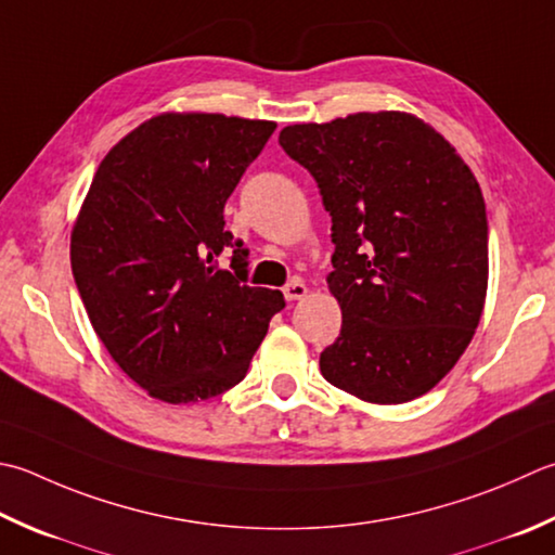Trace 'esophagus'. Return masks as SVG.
I'll return each instance as SVG.
<instances>
[{
    "label": "esophagus",
    "instance_id": "1",
    "mask_svg": "<svg viewBox=\"0 0 555 555\" xmlns=\"http://www.w3.org/2000/svg\"><path fill=\"white\" fill-rule=\"evenodd\" d=\"M284 296H286V300H291V302H293V300H302V298L308 296V286L302 284L300 279H293L291 284L284 286Z\"/></svg>",
    "mask_w": 555,
    "mask_h": 555
}]
</instances>
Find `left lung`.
<instances>
[{"mask_svg": "<svg viewBox=\"0 0 555 555\" xmlns=\"http://www.w3.org/2000/svg\"><path fill=\"white\" fill-rule=\"evenodd\" d=\"M332 216L341 332L320 353L327 383L371 404L430 392L466 351L488 288V221L474 172L416 115L383 111L291 125Z\"/></svg>", "mask_w": 555, "mask_h": 555, "instance_id": "8db88e82", "label": "left lung"}]
</instances>
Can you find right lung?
Segmentation results:
<instances>
[{
    "instance_id": "1",
    "label": "right lung",
    "mask_w": 555,
    "mask_h": 555,
    "mask_svg": "<svg viewBox=\"0 0 555 555\" xmlns=\"http://www.w3.org/2000/svg\"><path fill=\"white\" fill-rule=\"evenodd\" d=\"M276 125L163 113L107 151L72 231V271L107 353L168 404L245 377L284 293L247 286L223 206ZM221 254L231 270L218 269Z\"/></svg>"
}]
</instances>
